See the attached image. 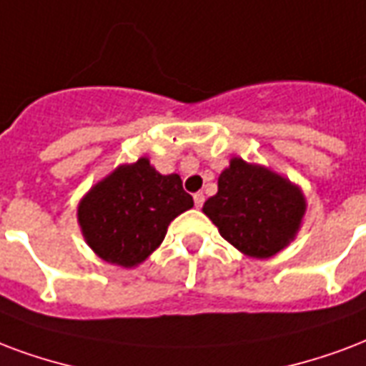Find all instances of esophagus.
I'll return each instance as SVG.
<instances>
[{"label":"esophagus","instance_id":"obj_1","mask_svg":"<svg viewBox=\"0 0 366 366\" xmlns=\"http://www.w3.org/2000/svg\"><path fill=\"white\" fill-rule=\"evenodd\" d=\"M203 202H205V195L199 194V192H197V194H194V203H195V207H197V209L202 207Z\"/></svg>","mask_w":366,"mask_h":366}]
</instances>
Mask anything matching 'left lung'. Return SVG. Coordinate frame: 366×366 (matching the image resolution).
I'll return each instance as SVG.
<instances>
[{"mask_svg": "<svg viewBox=\"0 0 366 366\" xmlns=\"http://www.w3.org/2000/svg\"><path fill=\"white\" fill-rule=\"evenodd\" d=\"M203 213L244 255L269 259L295 238L305 197L288 178L234 157L220 172L219 192L205 202Z\"/></svg>", "mask_w": 366, "mask_h": 366, "instance_id": "left-lung-1", "label": "left lung"}]
</instances>
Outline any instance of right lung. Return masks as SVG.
<instances>
[{
    "label": "right lung",
    "mask_w": 366,
    "mask_h": 366,
    "mask_svg": "<svg viewBox=\"0 0 366 366\" xmlns=\"http://www.w3.org/2000/svg\"><path fill=\"white\" fill-rule=\"evenodd\" d=\"M194 207L178 174H159L139 157L97 182L78 203V224L97 257L124 269L146 261L178 214Z\"/></svg>",
    "instance_id": "obj_1"
}]
</instances>
